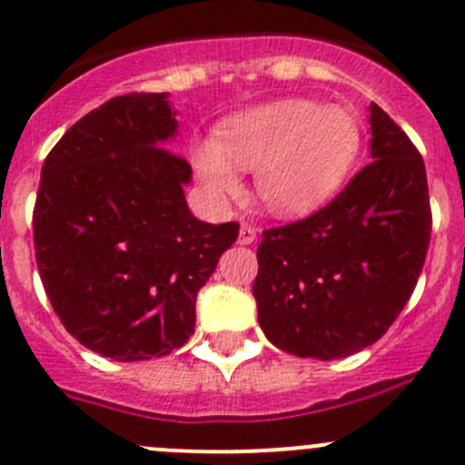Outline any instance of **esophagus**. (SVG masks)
Instances as JSON below:
<instances>
[{
    "label": "esophagus",
    "instance_id": "1",
    "mask_svg": "<svg viewBox=\"0 0 465 465\" xmlns=\"http://www.w3.org/2000/svg\"><path fill=\"white\" fill-rule=\"evenodd\" d=\"M256 241V229L252 224H241V233H238V242L241 245H252Z\"/></svg>",
    "mask_w": 465,
    "mask_h": 465
}]
</instances>
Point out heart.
Here are the masks:
<instances>
[{"label": "heart", "instance_id": "heart-1", "mask_svg": "<svg viewBox=\"0 0 465 465\" xmlns=\"http://www.w3.org/2000/svg\"><path fill=\"white\" fill-rule=\"evenodd\" d=\"M362 133L346 107L281 98L227 116L213 142L193 145V166L218 203L256 168V195L274 215L297 218L326 204L349 177Z\"/></svg>", "mask_w": 465, "mask_h": 465}]
</instances>
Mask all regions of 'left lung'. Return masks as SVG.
I'll use <instances>...</instances> for the list:
<instances>
[{"label": "left lung", "mask_w": 465, "mask_h": 465, "mask_svg": "<svg viewBox=\"0 0 465 465\" xmlns=\"http://www.w3.org/2000/svg\"><path fill=\"white\" fill-rule=\"evenodd\" d=\"M371 159L317 213L265 229L254 299L276 349L337 360L371 346L416 288L432 232L419 150L376 103Z\"/></svg>", "instance_id": "1"}]
</instances>
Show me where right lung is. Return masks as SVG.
Listing matches in <instances>:
<instances>
[{"instance_id":"1","label":"right lung","mask_w":465,"mask_h":465,"mask_svg":"<svg viewBox=\"0 0 465 465\" xmlns=\"http://www.w3.org/2000/svg\"><path fill=\"white\" fill-rule=\"evenodd\" d=\"M168 94L114 96L83 116L42 166L33 242L63 326L116 362L162 358L195 331V299L238 223L191 213V166Z\"/></svg>"}]
</instances>
